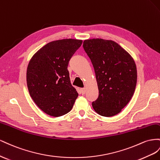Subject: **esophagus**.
<instances>
[{"mask_svg":"<svg viewBox=\"0 0 160 160\" xmlns=\"http://www.w3.org/2000/svg\"><path fill=\"white\" fill-rule=\"evenodd\" d=\"M80 91H81V92L82 93V94H85L86 93V88H80Z\"/></svg>","mask_w":160,"mask_h":160,"instance_id":"34e87169","label":"esophagus"}]
</instances>
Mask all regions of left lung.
<instances>
[{
    "instance_id": "left-lung-1",
    "label": "left lung",
    "mask_w": 160,
    "mask_h": 160,
    "mask_svg": "<svg viewBox=\"0 0 160 160\" xmlns=\"http://www.w3.org/2000/svg\"><path fill=\"white\" fill-rule=\"evenodd\" d=\"M83 48L94 67L99 91L92 103L103 117L119 113L130 101L137 84V68L131 55L112 40L86 39Z\"/></svg>"
}]
</instances>
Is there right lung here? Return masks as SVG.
Returning <instances> with one entry per match:
<instances>
[{"label":"right lung","mask_w":160,"mask_h":160,"mask_svg":"<svg viewBox=\"0 0 160 160\" xmlns=\"http://www.w3.org/2000/svg\"><path fill=\"white\" fill-rule=\"evenodd\" d=\"M82 40L63 39L47 43L36 52L27 69V84L32 99L48 115L69 112L78 93L70 82L68 62Z\"/></svg>","instance_id":"add662e5"}]
</instances>
